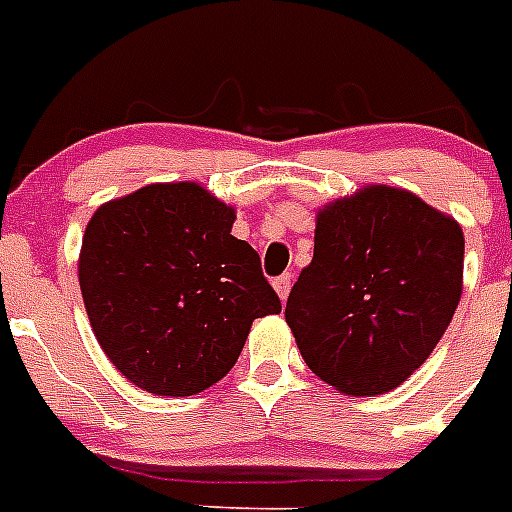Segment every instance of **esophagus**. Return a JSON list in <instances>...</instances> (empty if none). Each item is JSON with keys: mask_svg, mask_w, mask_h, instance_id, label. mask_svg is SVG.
Here are the masks:
<instances>
[{"mask_svg": "<svg viewBox=\"0 0 512 512\" xmlns=\"http://www.w3.org/2000/svg\"><path fill=\"white\" fill-rule=\"evenodd\" d=\"M274 289H277V295L282 297V300H287L289 289H292V274H282V277L274 279Z\"/></svg>", "mask_w": 512, "mask_h": 512, "instance_id": "1", "label": "esophagus"}]
</instances>
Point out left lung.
Here are the masks:
<instances>
[{"label": "left lung", "mask_w": 512, "mask_h": 512, "mask_svg": "<svg viewBox=\"0 0 512 512\" xmlns=\"http://www.w3.org/2000/svg\"><path fill=\"white\" fill-rule=\"evenodd\" d=\"M464 233L420 197L369 187L318 212L287 323L312 372L346 395L395 390L433 354L461 297Z\"/></svg>", "instance_id": "left-lung-1"}]
</instances>
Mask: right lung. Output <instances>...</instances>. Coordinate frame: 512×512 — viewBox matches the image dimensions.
I'll return each mask as SVG.
<instances>
[{
    "mask_svg": "<svg viewBox=\"0 0 512 512\" xmlns=\"http://www.w3.org/2000/svg\"><path fill=\"white\" fill-rule=\"evenodd\" d=\"M235 212L197 184H151L89 220L79 284L104 354L140 390L189 397L233 369L256 318L282 312Z\"/></svg>",
    "mask_w": 512,
    "mask_h": 512,
    "instance_id": "obj_1",
    "label": "right lung"
}]
</instances>
